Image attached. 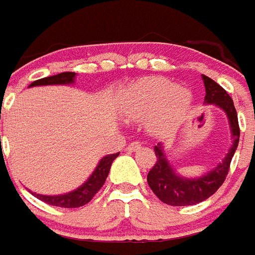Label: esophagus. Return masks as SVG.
<instances>
[{
	"instance_id": "34e87169",
	"label": "esophagus",
	"mask_w": 255,
	"mask_h": 255,
	"mask_svg": "<svg viewBox=\"0 0 255 255\" xmlns=\"http://www.w3.org/2000/svg\"><path fill=\"white\" fill-rule=\"evenodd\" d=\"M140 147H142V143H140V142H132V143H129V144H128L127 150H128V151L132 152V151H136V150H139Z\"/></svg>"
}]
</instances>
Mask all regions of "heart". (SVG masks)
I'll list each match as a JSON object with an SVG mask.
<instances>
[{"label": "heart", "mask_w": 255, "mask_h": 255, "mask_svg": "<svg viewBox=\"0 0 255 255\" xmlns=\"http://www.w3.org/2000/svg\"><path fill=\"white\" fill-rule=\"evenodd\" d=\"M192 94L185 86L162 77L143 78L129 86L123 111L132 120H146L150 129L173 127L189 107Z\"/></svg>", "instance_id": "obj_1"}]
</instances>
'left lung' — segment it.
<instances>
[{"label": "left lung", "instance_id": "obj_1", "mask_svg": "<svg viewBox=\"0 0 255 255\" xmlns=\"http://www.w3.org/2000/svg\"><path fill=\"white\" fill-rule=\"evenodd\" d=\"M205 86V104L218 107L226 113L228 126L231 131L233 144L228 148L227 154L222 162H219L214 169H211L200 177H185L181 175L169 161L166 155L163 143L159 142L154 146L156 162L147 174V182L162 203L175 207L199 204L212 196L222 186L228 174L230 163L239 143L238 115L234 107L233 99L227 92L211 80L207 75H201Z\"/></svg>", "mask_w": 255, "mask_h": 255}]
</instances>
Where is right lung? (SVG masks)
<instances>
[{
	"label": "right lung",
	"instance_id": "obj_1",
	"mask_svg": "<svg viewBox=\"0 0 255 255\" xmlns=\"http://www.w3.org/2000/svg\"><path fill=\"white\" fill-rule=\"evenodd\" d=\"M75 77H77L75 73L66 71V73H60V74L35 81V82H32L29 85V88H33V86H48V85H73L75 82ZM119 154L120 152L108 154V155L103 156L99 163H97V166H96L93 173L88 177V180L85 181L82 185L78 186L77 189L71 190L69 193L50 196L32 192V195L37 197L39 200H41V201L47 203V204L62 207V208H78V207L88 204L90 200L93 199L94 195L101 189V186L105 184V180H107V177L109 174L112 162L118 158Z\"/></svg>",
	"mask_w": 255,
	"mask_h": 255
}]
</instances>
